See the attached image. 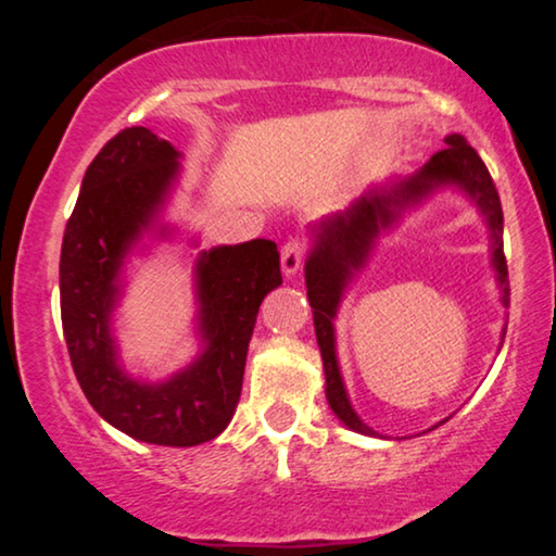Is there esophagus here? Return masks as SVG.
<instances>
[{"label": "esophagus", "mask_w": 556, "mask_h": 556, "mask_svg": "<svg viewBox=\"0 0 556 556\" xmlns=\"http://www.w3.org/2000/svg\"><path fill=\"white\" fill-rule=\"evenodd\" d=\"M306 253H308L306 240H301V238L288 240L286 245L280 248V268H283V276H288V278L295 276L303 265V261H306Z\"/></svg>", "instance_id": "obj_1"}]
</instances>
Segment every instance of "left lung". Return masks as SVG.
Here are the masks:
<instances>
[{
    "label": "left lung",
    "mask_w": 556,
    "mask_h": 556,
    "mask_svg": "<svg viewBox=\"0 0 556 556\" xmlns=\"http://www.w3.org/2000/svg\"><path fill=\"white\" fill-rule=\"evenodd\" d=\"M443 187H458L466 192L489 225L491 232V265L496 270V283L501 288V303L508 308V268L504 255V212L489 169L476 154V149L463 139L460 134L445 136V149L430 156V162L409 174L405 179H394L390 185L371 187L364 192L352 207L321 219L314 227V248L306 261V288L308 301L314 308L316 341L321 349L324 375H326V400L333 415L346 425L349 430L362 435L377 432L359 420L349 402L344 379L339 371L337 359V337H333V318H337L339 303L344 299L349 280L375 248L379 232L397 225L407 210H413L422 200ZM506 329L501 331V339ZM447 420V417H445ZM443 420V422H445ZM438 422V425H443ZM432 425V428H438Z\"/></svg>",
    "instance_id": "8db88e82"
}]
</instances>
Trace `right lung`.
<instances>
[{
	"label": "right lung",
	"mask_w": 556,
	"mask_h": 556,
	"mask_svg": "<svg viewBox=\"0 0 556 556\" xmlns=\"http://www.w3.org/2000/svg\"><path fill=\"white\" fill-rule=\"evenodd\" d=\"M179 151L143 126L118 131L90 162L60 253V314L80 390L98 415L141 443L189 447L217 438L238 407L257 308L280 278L273 240L202 250L194 265L202 352L166 382H141L118 362L113 311L126 255L159 227Z\"/></svg>",
	"instance_id": "right-lung-1"
}]
</instances>
